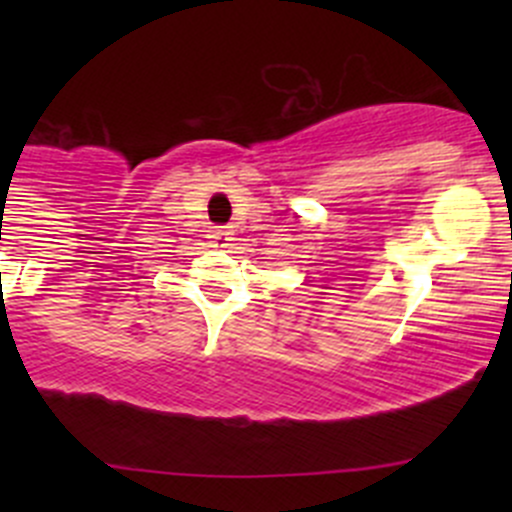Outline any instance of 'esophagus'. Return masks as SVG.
<instances>
[{
    "label": "esophagus",
    "mask_w": 512,
    "mask_h": 512,
    "mask_svg": "<svg viewBox=\"0 0 512 512\" xmlns=\"http://www.w3.org/2000/svg\"><path fill=\"white\" fill-rule=\"evenodd\" d=\"M210 237H213V247H227V242L232 240V225L220 227V230H215Z\"/></svg>",
    "instance_id": "esophagus-1"
}]
</instances>
